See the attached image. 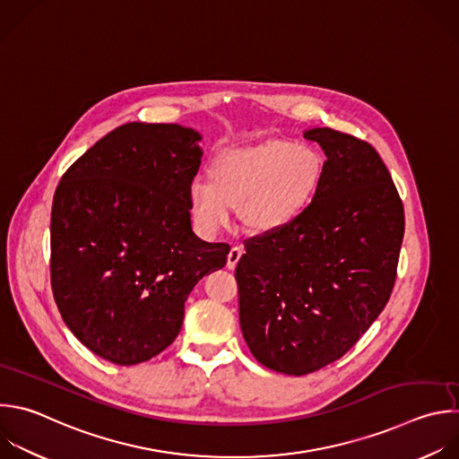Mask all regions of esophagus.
<instances>
[{
  "mask_svg": "<svg viewBox=\"0 0 459 459\" xmlns=\"http://www.w3.org/2000/svg\"><path fill=\"white\" fill-rule=\"evenodd\" d=\"M241 255H243V248H241V247H238V245H236V247H232V248L229 250V255H227V266H229L230 270H234Z\"/></svg>",
  "mask_w": 459,
  "mask_h": 459,
  "instance_id": "1",
  "label": "esophagus"
}]
</instances>
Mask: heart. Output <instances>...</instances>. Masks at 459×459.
<instances>
[{
  "label": "heart",
  "mask_w": 459,
  "mask_h": 459,
  "mask_svg": "<svg viewBox=\"0 0 459 459\" xmlns=\"http://www.w3.org/2000/svg\"><path fill=\"white\" fill-rule=\"evenodd\" d=\"M323 175L317 152L288 140H266L229 151L211 169V182L195 180L189 207L205 232H216L239 207L241 221L254 232H273L291 223L312 202Z\"/></svg>",
  "instance_id": "b5f03b06"
}]
</instances>
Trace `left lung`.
Returning <instances> with one entry per match:
<instances>
[{
	"label": "left lung",
	"instance_id": "8db88e82",
	"mask_svg": "<svg viewBox=\"0 0 459 459\" xmlns=\"http://www.w3.org/2000/svg\"><path fill=\"white\" fill-rule=\"evenodd\" d=\"M326 155L314 200L286 227L245 239L239 325L254 359L302 377L346 355L391 297L403 204L377 149L316 127Z\"/></svg>",
	"mask_w": 459,
	"mask_h": 459
}]
</instances>
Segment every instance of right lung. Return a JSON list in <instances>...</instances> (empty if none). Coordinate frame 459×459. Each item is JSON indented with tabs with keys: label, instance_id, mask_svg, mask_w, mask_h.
<instances>
[{
	"label": "right lung",
	"instance_id": "obj_1",
	"mask_svg": "<svg viewBox=\"0 0 459 459\" xmlns=\"http://www.w3.org/2000/svg\"><path fill=\"white\" fill-rule=\"evenodd\" d=\"M200 134L129 122L63 175L52 204L50 282L65 325L95 355L134 366L178 337L195 284L227 263V243L191 227Z\"/></svg>",
	"mask_w": 459,
	"mask_h": 459
}]
</instances>
